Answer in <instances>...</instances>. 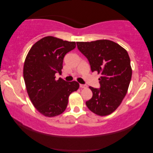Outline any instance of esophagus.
Returning a JSON list of instances; mask_svg holds the SVG:
<instances>
[{
	"instance_id": "34e87169",
	"label": "esophagus",
	"mask_w": 153,
	"mask_h": 153,
	"mask_svg": "<svg viewBox=\"0 0 153 153\" xmlns=\"http://www.w3.org/2000/svg\"><path fill=\"white\" fill-rule=\"evenodd\" d=\"M80 88H87V85H83V84H80Z\"/></svg>"
}]
</instances>
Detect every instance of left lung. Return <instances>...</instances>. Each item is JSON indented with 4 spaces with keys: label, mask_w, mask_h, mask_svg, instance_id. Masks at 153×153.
Instances as JSON below:
<instances>
[{
    "label": "left lung",
    "mask_w": 153,
    "mask_h": 153,
    "mask_svg": "<svg viewBox=\"0 0 153 153\" xmlns=\"http://www.w3.org/2000/svg\"><path fill=\"white\" fill-rule=\"evenodd\" d=\"M79 51L88 58L92 72L100 74V88L90 86L93 97L87 107L100 116L112 114L126 95L131 79L130 58L124 48L108 39L77 42Z\"/></svg>",
    "instance_id": "obj_1"
}]
</instances>
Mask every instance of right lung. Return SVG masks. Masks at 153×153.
<instances>
[{
    "instance_id": "add662e5",
    "label": "right lung",
    "mask_w": 153,
    "mask_h": 153,
    "mask_svg": "<svg viewBox=\"0 0 153 153\" xmlns=\"http://www.w3.org/2000/svg\"><path fill=\"white\" fill-rule=\"evenodd\" d=\"M75 47V42L47 36L35 43L27 54L23 72L26 91L33 106L45 116L63 113L69 96L79 89L76 81L56 80L55 76L62 72L64 56Z\"/></svg>"
}]
</instances>
